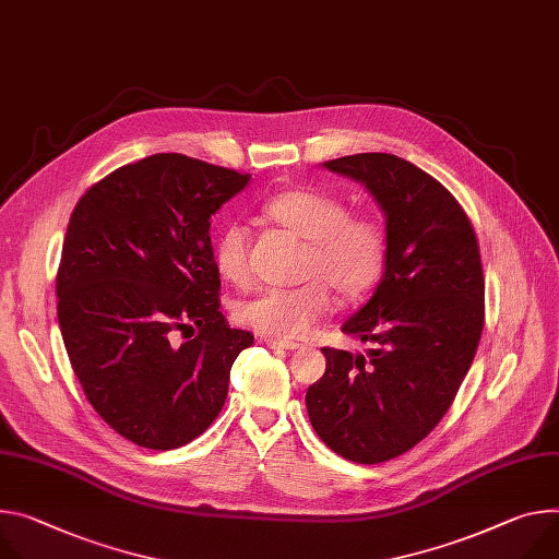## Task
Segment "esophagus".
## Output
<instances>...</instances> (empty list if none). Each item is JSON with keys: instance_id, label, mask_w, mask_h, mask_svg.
<instances>
[{"instance_id": "34e87169", "label": "esophagus", "mask_w": 559, "mask_h": 559, "mask_svg": "<svg viewBox=\"0 0 559 559\" xmlns=\"http://www.w3.org/2000/svg\"><path fill=\"white\" fill-rule=\"evenodd\" d=\"M265 345L270 349H298L300 343H294V341H283V338H265Z\"/></svg>"}]
</instances>
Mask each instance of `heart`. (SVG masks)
Wrapping results in <instances>:
<instances>
[{
  "instance_id": "obj_1",
  "label": "heart",
  "mask_w": 559,
  "mask_h": 559,
  "mask_svg": "<svg viewBox=\"0 0 559 559\" xmlns=\"http://www.w3.org/2000/svg\"><path fill=\"white\" fill-rule=\"evenodd\" d=\"M263 216L306 242L296 289H267L240 302L236 319L274 338H296L332 312V289L343 300L368 296L388 265V236L379 221L349 216L345 202L328 191L294 187L263 205ZM214 267L231 285L249 278V238L242 225H227L214 242Z\"/></svg>"
}]
</instances>
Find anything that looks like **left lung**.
<instances>
[{"mask_svg": "<svg viewBox=\"0 0 559 559\" xmlns=\"http://www.w3.org/2000/svg\"><path fill=\"white\" fill-rule=\"evenodd\" d=\"M366 187L388 236L381 283L341 332L366 354L323 347L325 374L306 405L328 448L381 464L417 445L445 415L484 328V274L473 225L432 176L392 154L321 165Z\"/></svg>", "mask_w": 559, "mask_h": 559, "instance_id": "left-lung-1", "label": "left lung"}]
</instances>
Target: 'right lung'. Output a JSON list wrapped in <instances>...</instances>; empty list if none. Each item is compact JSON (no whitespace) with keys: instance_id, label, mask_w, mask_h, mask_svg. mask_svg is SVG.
Masks as SVG:
<instances>
[{"instance_id":"add662e5","label":"right lung","mask_w":559,"mask_h":559,"mask_svg":"<svg viewBox=\"0 0 559 559\" xmlns=\"http://www.w3.org/2000/svg\"><path fill=\"white\" fill-rule=\"evenodd\" d=\"M249 176L154 154L93 185L75 205L58 272V319L95 413L124 439L171 450L223 411L253 343L218 310L212 216Z\"/></svg>"}]
</instances>
